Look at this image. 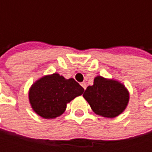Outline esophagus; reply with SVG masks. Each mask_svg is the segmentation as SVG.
<instances>
[{
    "label": "esophagus",
    "instance_id": "obj_1",
    "mask_svg": "<svg viewBox=\"0 0 152 152\" xmlns=\"http://www.w3.org/2000/svg\"><path fill=\"white\" fill-rule=\"evenodd\" d=\"M81 85H82V87H83L84 90H85V89H86V87H87V86H86V83H85L84 82H83V83H81Z\"/></svg>",
    "mask_w": 152,
    "mask_h": 152
}]
</instances>
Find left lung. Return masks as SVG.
Returning <instances> with one entry per match:
<instances>
[{"label":"left lung","mask_w":152,"mask_h":152,"mask_svg":"<svg viewBox=\"0 0 152 152\" xmlns=\"http://www.w3.org/2000/svg\"><path fill=\"white\" fill-rule=\"evenodd\" d=\"M83 96L95 113L106 118H114L121 114L129 99L123 84L102 76L95 77L93 85L88 86Z\"/></svg>","instance_id":"obj_1"}]
</instances>
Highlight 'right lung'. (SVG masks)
<instances>
[{"instance_id": "1", "label": "right lung", "mask_w": 152, "mask_h": 152, "mask_svg": "<svg viewBox=\"0 0 152 152\" xmlns=\"http://www.w3.org/2000/svg\"><path fill=\"white\" fill-rule=\"evenodd\" d=\"M83 88L73 78L53 74L38 80L31 88L29 99L32 109L45 119H53L64 113L67 103L83 93Z\"/></svg>"}]
</instances>
